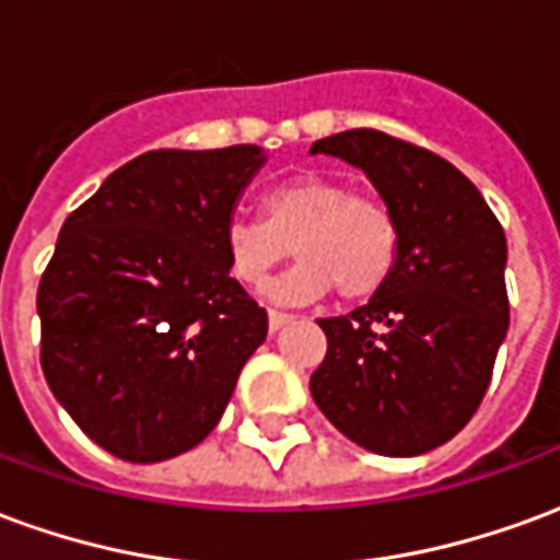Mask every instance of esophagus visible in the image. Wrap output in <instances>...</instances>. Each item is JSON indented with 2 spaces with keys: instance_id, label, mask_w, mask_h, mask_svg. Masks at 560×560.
<instances>
[{
  "instance_id": "34e87169",
  "label": "esophagus",
  "mask_w": 560,
  "mask_h": 560,
  "mask_svg": "<svg viewBox=\"0 0 560 560\" xmlns=\"http://www.w3.org/2000/svg\"><path fill=\"white\" fill-rule=\"evenodd\" d=\"M291 320H293L291 315H284V312H276V308H269V329H272V332H279L281 327H288Z\"/></svg>"
}]
</instances>
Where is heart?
I'll use <instances>...</instances> for the list:
<instances>
[{
	"instance_id": "obj_1",
	"label": "heart",
	"mask_w": 560,
	"mask_h": 560,
	"mask_svg": "<svg viewBox=\"0 0 560 560\" xmlns=\"http://www.w3.org/2000/svg\"><path fill=\"white\" fill-rule=\"evenodd\" d=\"M264 221H224L221 248L231 276L245 288H264L269 272L293 248L300 264L284 272L269 300L315 303L336 288L341 300L375 296L399 260V221L377 197L353 195L345 179L296 176L264 195Z\"/></svg>"
}]
</instances>
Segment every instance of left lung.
<instances>
[{
    "mask_svg": "<svg viewBox=\"0 0 560 560\" xmlns=\"http://www.w3.org/2000/svg\"><path fill=\"white\" fill-rule=\"evenodd\" d=\"M369 176L399 221L389 281L351 315L320 317L312 399L377 456L446 444L480 408L510 327L506 240L477 185L429 149L353 128L312 143Z\"/></svg>",
    "mask_w": 560,
    "mask_h": 560,
    "instance_id": "8db88e82",
    "label": "left lung"
}]
</instances>
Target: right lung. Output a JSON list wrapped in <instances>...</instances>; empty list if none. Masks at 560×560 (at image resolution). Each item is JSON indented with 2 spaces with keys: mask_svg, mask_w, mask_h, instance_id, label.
<instances>
[{
  "mask_svg": "<svg viewBox=\"0 0 560 560\" xmlns=\"http://www.w3.org/2000/svg\"><path fill=\"white\" fill-rule=\"evenodd\" d=\"M264 149H152L62 224L38 284L42 369L56 401L126 462H164L207 438L267 312L231 279L224 221Z\"/></svg>",
  "mask_w": 560,
  "mask_h": 560,
  "instance_id": "add662e5",
  "label": "right lung"
}]
</instances>
